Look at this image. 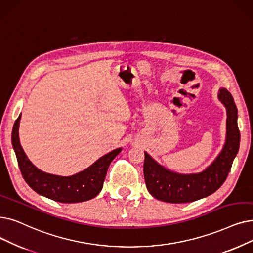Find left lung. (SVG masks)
Instances as JSON below:
<instances>
[{"label":"left lung","instance_id":"8db88e82","mask_svg":"<svg viewBox=\"0 0 253 253\" xmlns=\"http://www.w3.org/2000/svg\"><path fill=\"white\" fill-rule=\"evenodd\" d=\"M218 98L226 107V140L210 167L199 173L182 174L163 168L145 152V181L155 199L171 204L194 202L214 193L226 180L240 147L238 109L232 94L224 87L219 90Z\"/></svg>","mask_w":253,"mask_h":253}]
</instances>
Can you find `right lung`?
<instances>
[{
	"label": "right lung",
	"instance_id": "add662e5",
	"mask_svg": "<svg viewBox=\"0 0 253 253\" xmlns=\"http://www.w3.org/2000/svg\"><path fill=\"white\" fill-rule=\"evenodd\" d=\"M21 115L16 119L12 129V146L23 178L35 192L52 201L71 204L89 201L99 193L109 164L122 148L105 154L86 169L69 177H62L38 169L27 157L20 146L18 127Z\"/></svg>",
	"mask_w": 253,
	"mask_h": 253
}]
</instances>
